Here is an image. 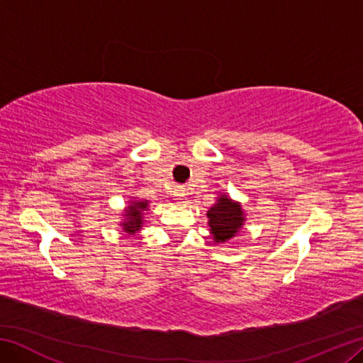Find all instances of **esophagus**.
I'll list each match as a JSON object with an SVG mask.
<instances>
[{
    "label": "esophagus",
    "mask_w": 363,
    "mask_h": 363,
    "mask_svg": "<svg viewBox=\"0 0 363 363\" xmlns=\"http://www.w3.org/2000/svg\"><path fill=\"white\" fill-rule=\"evenodd\" d=\"M174 196H176V200H184V199H186V190H184L182 187L176 189L174 190Z\"/></svg>",
    "instance_id": "esophagus-1"
}]
</instances>
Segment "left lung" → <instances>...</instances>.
Returning <instances> with one entry per match:
<instances>
[{"label":"left lung","mask_w":363,"mask_h":363,"mask_svg":"<svg viewBox=\"0 0 363 363\" xmlns=\"http://www.w3.org/2000/svg\"><path fill=\"white\" fill-rule=\"evenodd\" d=\"M206 216L213 240L216 243H224L235 237L245 223L242 205L230 200L227 195H219L216 203L210 208Z\"/></svg>","instance_id":"obj_1"}]
</instances>
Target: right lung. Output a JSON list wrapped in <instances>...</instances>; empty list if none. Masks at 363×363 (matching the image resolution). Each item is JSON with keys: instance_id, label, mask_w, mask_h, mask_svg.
<instances>
[{"instance_id": "right-lung-1", "label": "right lung", "mask_w": 363, "mask_h": 363, "mask_svg": "<svg viewBox=\"0 0 363 363\" xmlns=\"http://www.w3.org/2000/svg\"><path fill=\"white\" fill-rule=\"evenodd\" d=\"M147 208H149V201L147 200L130 201V206H126L125 210V219L120 224L123 227V232L134 235L138 230H140V227L144 224L143 216Z\"/></svg>"}]
</instances>
